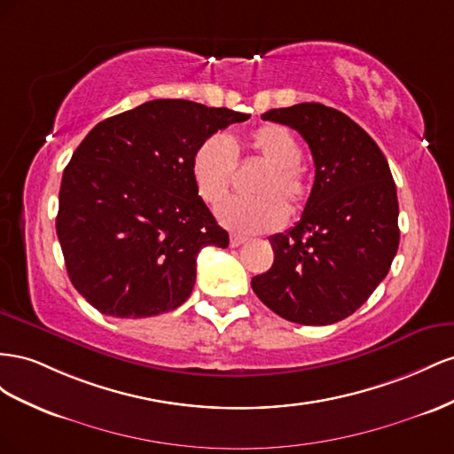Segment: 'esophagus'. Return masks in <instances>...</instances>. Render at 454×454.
<instances>
[{
    "mask_svg": "<svg viewBox=\"0 0 454 454\" xmlns=\"http://www.w3.org/2000/svg\"><path fill=\"white\" fill-rule=\"evenodd\" d=\"M245 241H247V238H243L239 234H231L230 236V245H231V247H239V245H243Z\"/></svg>",
    "mask_w": 454,
    "mask_h": 454,
    "instance_id": "obj_1",
    "label": "esophagus"
}]
</instances>
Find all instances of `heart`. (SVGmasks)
Here are the masks:
<instances>
[{
	"label": "heart",
	"mask_w": 454,
	"mask_h": 454,
	"mask_svg": "<svg viewBox=\"0 0 454 454\" xmlns=\"http://www.w3.org/2000/svg\"><path fill=\"white\" fill-rule=\"evenodd\" d=\"M249 150L268 165L253 186L254 198L230 200L218 207V220L241 234H261L279 228L289 213H299L308 201L309 183L302 171V146L287 127L268 123L247 138ZM238 167L236 148L230 138L215 133L205 137L190 160V171L200 198L216 205L231 186Z\"/></svg>",
	"instance_id": "obj_1"
}]
</instances>
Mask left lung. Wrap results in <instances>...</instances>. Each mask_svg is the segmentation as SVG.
<instances>
[{
  "label": "left lung",
  "mask_w": 454,
  "mask_h": 454,
  "mask_svg": "<svg viewBox=\"0 0 454 454\" xmlns=\"http://www.w3.org/2000/svg\"><path fill=\"white\" fill-rule=\"evenodd\" d=\"M262 120L302 135L316 180L299 223L270 238L274 264L251 287L283 319L331 325L369 299L397 253L390 165L354 120L319 102L270 110Z\"/></svg>",
  "instance_id": "1"
}]
</instances>
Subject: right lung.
Returning <instances> with one entry per match:
<instances>
[{
	"label": "right lung",
	"mask_w": 454,
	"mask_h": 454,
	"mask_svg": "<svg viewBox=\"0 0 454 454\" xmlns=\"http://www.w3.org/2000/svg\"><path fill=\"white\" fill-rule=\"evenodd\" d=\"M247 120L160 98L100 121L82 140L62 175L57 236L72 285L100 314L171 312L193 289L198 253L228 247L190 160L205 137Z\"/></svg>",
	"instance_id": "obj_1"
}]
</instances>
